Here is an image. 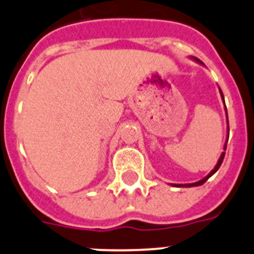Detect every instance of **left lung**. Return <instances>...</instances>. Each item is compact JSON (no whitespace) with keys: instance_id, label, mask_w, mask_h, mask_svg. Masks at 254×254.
<instances>
[{"instance_id":"8db88e82","label":"left lung","mask_w":254,"mask_h":254,"mask_svg":"<svg viewBox=\"0 0 254 254\" xmlns=\"http://www.w3.org/2000/svg\"><path fill=\"white\" fill-rule=\"evenodd\" d=\"M190 58H192V60H193V61H196V62H198V64H202V62H201V61H199L198 58H196V57H190ZM219 90H220V95H221V99H223V103H224V104H225V102H224L223 91H221V89H220V87H219ZM225 113H226V122H228V112H226V107H225ZM228 138H229V122H228V137H226V142H225V145H224V151H225V150H226V143H228ZM224 151L221 152V155H220L219 160H217V163H216V165H215L214 169L211 170V172L208 173V174L205 177V178H202V179H201V181H198V182H194V183H187V185H172L173 187H197V186H202L203 183H205V182L207 181V179L210 178L211 176H214L215 173H216L217 170H219L220 165H221V163H223V160H224V156H225V152H224Z\"/></svg>"}]
</instances>
